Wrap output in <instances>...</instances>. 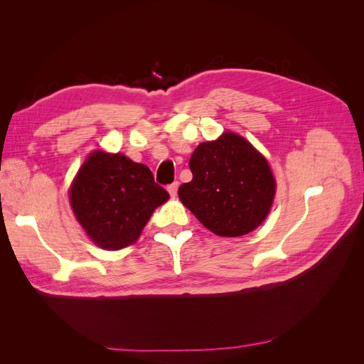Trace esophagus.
<instances>
[{
  "label": "esophagus",
  "mask_w": 364,
  "mask_h": 364,
  "mask_svg": "<svg viewBox=\"0 0 364 364\" xmlns=\"http://www.w3.org/2000/svg\"><path fill=\"white\" fill-rule=\"evenodd\" d=\"M178 188H179V183H178V182H173V183H170V185L167 186V190H168V193H170L171 197H174L176 194H178Z\"/></svg>",
  "instance_id": "1"
}]
</instances>
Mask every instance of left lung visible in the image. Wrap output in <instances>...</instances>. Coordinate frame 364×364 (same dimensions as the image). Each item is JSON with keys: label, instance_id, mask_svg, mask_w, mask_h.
Returning <instances> with one entry per match:
<instances>
[{"label": "left lung", "instance_id": "8db88e82", "mask_svg": "<svg viewBox=\"0 0 364 364\" xmlns=\"http://www.w3.org/2000/svg\"><path fill=\"white\" fill-rule=\"evenodd\" d=\"M190 168L193 179L179 186V199L215 235L249 234L267 217L277 182L266 158L243 136L226 132L202 142Z\"/></svg>", "mask_w": 364, "mask_h": 364}]
</instances>
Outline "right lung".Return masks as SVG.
<instances>
[{
  "label": "right lung",
  "instance_id": "add662e5",
  "mask_svg": "<svg viewBox=\"0 0 364 364\" xmlns=\"http://www.w3.org/2000/svg\"><path fill=\"white\" fill-rule=\"evenodd\" d=\"M168 197L147 165L100 150L87 156L70 190L77 222L106 250L135 243L153 211Z\"/></svg>",
  "mask_w": 364,
  "mask_h": 364
}]
</instances>
